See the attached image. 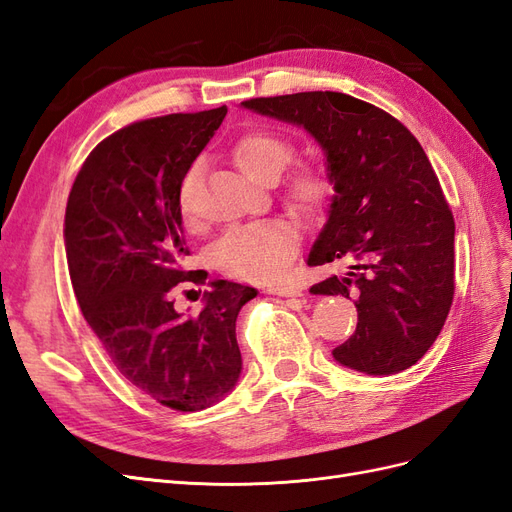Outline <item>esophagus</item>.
I'll list each match as a JSON object with an SVG mask.
<instances>
[{"instance_id":"obj_1","label":"esophagus","mask_w":512,"mask_h":512,"mask_svg":"<svg viewBox=\"0 0 512 512\" xmlns=\"http://www.w3.org/2000/svg\"><path fill=\"white\" fill-rule=\"evenodd\" d=\"M269 294H277V297H301V292L297 288H290V286H271L267 288Z\"/></svg>"}]
</instances>
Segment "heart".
Instances as JSON below:
<instances>
[{
    "label": "heart",
    "mask_w": 512,
    "mask_h": 512,
    "mask_svg": "<svg viewBox=\"0 0 512 512\" xmlns=\"http://www.w3.org/2000/svg\"><path fill=\"white\" fill-rule=\"evenodd\" d=\"M294 145L288 136L258 128L237 138L232 145V162L241 173L258 183H269L280 177L286 164L292 160ZM196 168L179 183L177 207L185 228H196L198 218L192 209V190ZM333 181L327 168L305 162L292 170L284 185L286 203L301 215H314L329 203ZM297 247V232L282 220H262L247 226L228 230L215 243L213 260L218 269L230 277L245 282H273L284 275L288 262Z\"/></svg>",
    "instance_id": "heart-1"
}]
</instances>
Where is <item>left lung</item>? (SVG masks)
<instances>
[{"label":"left lung","mask_w":512,"mask_h":512,"mask_svg":"<svg viewBox=\"0 0 512 512\" xmlns=\"http://www.w3.org/2000/svg\"><path fill=\"white\" fill-rule=\"evenodd\" d=\"M303 128L333 181L327 222L307 265L346 262L312 286L354 299V335L333 359L367 376L412 367L436 342L455 292V222L440 181L410 130L374 104L337 91L241 102Z\"/></svg>","instance_id":"8db88e82"}]
</instances>
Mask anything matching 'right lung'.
<instances>
[{"mask_svg": "<svg viewBox=\"0 0 512 512\" xmlns=\"http://www.w3.org/2000/svg\"><path fill=\"white\" fill-rule=\"evenodd\" d=\"M226 106L138 121L89 153L68 196L64 243L81 312L119 374L158 404L196 412L239 382L237 316L256 288L209 282L198 314L175 309L185 271L179 183L226 117Z\"/></svg>", "mask_w": 512, "mask_h": 512, "instance_id": "1", "label": "right lung"}]
</instances>
